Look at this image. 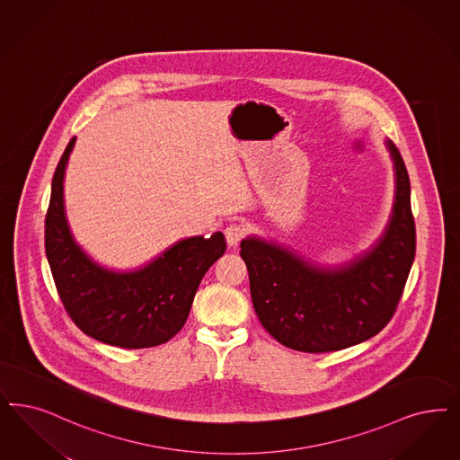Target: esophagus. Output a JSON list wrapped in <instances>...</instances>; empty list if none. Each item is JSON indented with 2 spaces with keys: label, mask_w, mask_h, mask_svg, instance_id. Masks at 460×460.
<instances>
[{
  "label": "esophagus",
  "mask_w": 460,
  "mask_h": 460,
  "mask_svg": "<svg viewBox=\"0 0 460 460\" xmlns=\"http://www.w3.org/2000/svg\"><path fill=\"white\" fill-rule=\"evenodd\" d=\"M224 234H226V241H227L229 246H236L239 241L244 238L246 229H244L243 224L233 222V224H229V226L224 229Z\"/></svg>",
  "instance_id": "34e87169"
}]
</instances>
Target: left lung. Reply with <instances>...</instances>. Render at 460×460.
I'll use <instances>...</instances> for the list:
<instances>
[{"label":"left lung","instance_id":"obj_1","mask_svg":"<svg viewBox=\"0 0 460 460\" xmlns=\"http://www.w3.org/2000/svg\"><path fill=\"white\" fill-rule=\"evenodd\" d=\"M396 197L382 236L343 265H317L282 244L250 236L241 258L254 313L279 343L307 353L349 349L376 336L396 313L414 252L411 187L391 139Z\"/></svg>","mask_w":460,"mask_h":460}]
</instances>
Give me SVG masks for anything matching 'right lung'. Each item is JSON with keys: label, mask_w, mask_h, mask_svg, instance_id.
<instances>
[{"label": "right lung", "mask_w": 460, "mask_h": 460, "mask_svg": "<svg viewBox=\"0 0 460 460\" xmlns=\"http://www.w3.org/2000/svg\"><path fill=\"white\" fill-rule=\"evenodd\" d=\"M73 137L52 178L46 254L67 314L81 332L120 349H149L178 333L207 270L224 252L222 233L181 239L141 269L98 265L73 238L64 210V172Z\"/></svg>", "instance_id": "obj_1"}]
</instances>
